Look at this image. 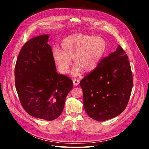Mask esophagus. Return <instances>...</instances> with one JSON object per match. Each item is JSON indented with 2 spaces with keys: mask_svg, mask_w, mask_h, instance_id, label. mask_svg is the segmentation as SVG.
Returning <instances> with one entry per match:
<instances>
[{
  "mask_svg": "<svg viewBox=\"0 0 149 149\" xmlns=\"http://www.w3.org/2000/svg\"><path fill=\"white\" fill-rule=\"evenodd\" d=\"M80 83V81L78 79H74L73 80V84L74 86H77Z\"/></svg>",
  "mask_w": 149,
  "mask_h": 149,
  "instance_id": "esophagus-1",
  "label": "esophagus"
}]
</instances>
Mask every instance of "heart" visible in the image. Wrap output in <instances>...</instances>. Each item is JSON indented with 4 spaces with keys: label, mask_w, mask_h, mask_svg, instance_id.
Wrapping results in <instances>:
<instances>
[{
    "label": "heart",
    "mask_w": 149,
    "mask_h": 149,
    "mask_svg": "<svg viewBox=\"0 0 149 149\" xmlns=\"http://www.w3.org/2000/svg\"><path fill=\"white\" fill-rule=\"evenodd\" d=\"M107 42L100 36L75 34L65 38L61 43L62 50L54 49L52 57L59 72H68L72 64H75L72 75L77 77L82 70L90 72L97 68L107 50Z\"/></svg>",
    "instance_id": "obj_1"
}]
</instances>
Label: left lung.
<instances>
[{
  "label": "left lung",
  "instance_id": "1",
  "mask_svg": "<svg viewBox=\"0 0 149 149\" xmlns=\"http://www.w3.org/2000/svg\"><path fill=\"white\" fill-rule=\"evenodd\" d=\"M132 84L127 56L119 45L80 81L86 113L98 121L116 117L126 108Z\"/></svg>",
  "mask_w": 149,
  "mask_h": 149
}]
</instances>
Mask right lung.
Wrapping results in <instances>:
<instances>
[{"mask_svg": "<svg viewBox=\"0 0 149 149\" xmlns=\"http://www.w3.org/2000/svg\"><path fill=\"white\" fill-rule=\"evenodd\" d=\"M49 38V35L35 36L24 45L16 62L15 82L26 112L33 117L52 121L63 111L73 82L57 73Z\"/></svg>", "mask_w": 149, "mask_h": 149, "instance_id": "1", "label": "right lung"}]
</instances>
